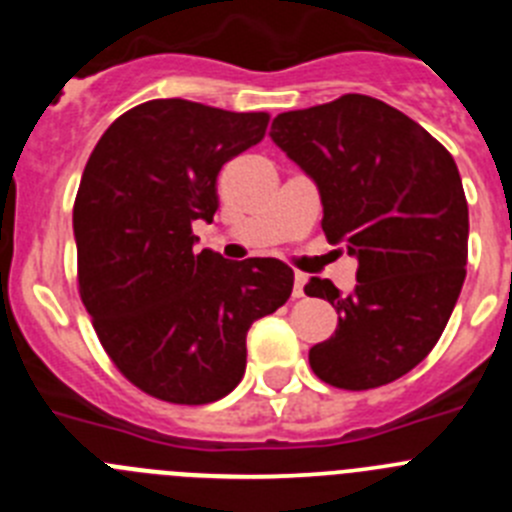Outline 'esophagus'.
I'll return each instance as SVG.
<instances>
[{
	"instance_id": "obj_1",
	"label": "esophagus",
	"mask_w": 512,
	"mask_h": 512,
	"mask_svg": "<svg viewBox=\"0 0 512 512\" xmlns=\"http://www.w3.org/2000/svg\"><path fill=\"white\" fill-rule=\"evenodd\" d=\"M305 274H295V289H292V295L295 297H305Z\"/></svg>"
}]
</instances>
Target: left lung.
<instances>
[{"mask_svg": "<svg viewBox=\"0 0 512 512\" xmlns=\"http://www.w3.org/2000/svg\"><path fill=\"white\" fill-rule=\"evenodd\" d=\"M271 140L315 179L323 230L359 259L354 295L312 277L305 295L338 310L310 366L338 390H374L431 354L467 277L469 207L454 158L382 99L343 94L282 112Z\"/></svg>", "mask_w": 512, "mask_h": 512, "instance_id": "8db88e82", "label": "left lung"}]
</instances>
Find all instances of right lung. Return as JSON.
Segmentation results:
<instances>
[{
    "instance_id": "obj_1",
    "label": "right lung",
    "mask_w": 512,
    "mask_h": 512,
    "mask_svg": "<svg viewBox=\"0 0 512 512\" xmlns=\"http://www.w3.org/2000/svg\"><path fill=\"white\" fill-rule=\"evenodd\" d=\"M269 112L151 99L104 130L74 202L76 279L117 372L174 405H207L246 372V333L292 295L279 259L197 251L217 174L261 143Z\"/></svg>"
}]
</instances>
